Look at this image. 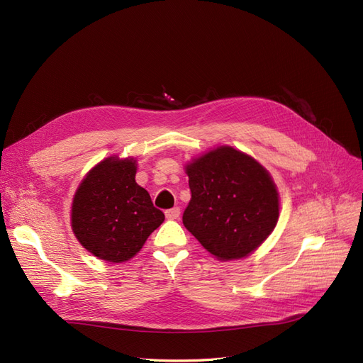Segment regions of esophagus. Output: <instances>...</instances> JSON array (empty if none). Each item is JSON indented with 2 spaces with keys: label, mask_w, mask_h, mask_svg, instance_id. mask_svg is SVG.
Masks as SVG:
<instances>
[{
  "label": "esophagus",
  "mask_w": 363,
  "mask_h": 363,
  "mask_svg": "<svg viewBox=\"0 0 363 363\" xmlns=\"http://www.w3.org/2000/svg\"><path fill=\"white\" fill-rule=\"evenodd\" d=\"M164 213H166V218H169V220H178L181 216V209L177 206V208L167 209Z\"/></svg>",
  "instance_id": "1"
}]
</instances>
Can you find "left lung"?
Here are the masks:
<instances>
[{"label": "left lung", "mask_w": 363, "mask_h": 363, "mask_svg": "<svg viewBox=\"0 0 363 363\" xmlns=\"http://www.w3.org/2000/svg\"><path fill=\"white\" fill-rule=\"evenodd\" d=\"M191 200L182 223L220 260L242 259L275 229V184L256 160L230 146L186 166Z\"/></svg>", "instance_id": "1"}]
</instances>
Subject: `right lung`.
Returning <instances> with one entry per match:
<instances>
[{
    "label": "right lung",
    "mask_w": 363,
    "mask_h": 363,
    "mask_svg": "<svg viewBox=\"0 0 363 363\" xmlns=\"http://www.w3.org/2000/svg\"><path fill=\"white\" fill-rule=\"evenodd\" d=\"M134 177L136 160L107 158L86 174L74 194L73 232L101 260L121 263L136 256L164 221V213Z\"/></svg>",
    "instance_id": "1"
}]
</instances>
